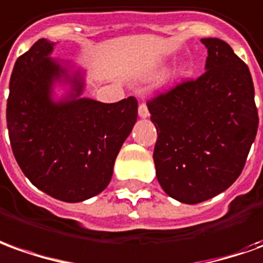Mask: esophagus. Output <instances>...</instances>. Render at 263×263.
I'll return each mask as SVG.
<instances>
[{"mask_svg": "<svg viewBox=\"0 0 263 263\" xmlns=\"http://www.w3.org/2000/svg\"><path fill=\"white\" fill-rule=\"evenodd\" d=\"M139 116H140L142 119L149 117V108L146 106V103H142V104L139 106Z\"/></svg>", "mask_w": 263, "mask_h": 263, "instance_id": "esophagus-1", "label": "esophagus"}]
</instances>
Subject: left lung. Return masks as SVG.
I'll return each instance as SVG.
<instances>
[{
  "instance_id": "left-lung-1",
  "label": "left lung",
  "mask_w": 263,
  "mask_h": 263,
  "mask_svg": "<svg viewBox=\"0 0 263 263\" xmlns=\"http://www.w3.org/2000/svg\"><path fill=\"white\" fill-rule=\"evenodd\" d=\"M202 44L206 71L147 101L157 130V180L187 204L216 196L238 179L259 123L248 66L219 38H202Z\"/></svg>"
}]
</instances>
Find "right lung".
<instances>
[{
    "label": "right lung",
    "instance_id": "right-lung-1",
    "mask_svg": "<svg viewBox=\"0 0 263 263\" xmlns=\"http://www.w3.org/2000/svg\"><path fill=\"white\" fill-rule=\"evenodd\" d=\"M41 38L18 57L10 79L7 127L18 166L35 187L63 202H83L107 187L114 160L137 120V100L80 99L84 81L48 55ZM64 78L72 91L54 102L51 90Z\"/></svg>",
    "mask_w": 263,
    "mask_h": 263
}]
</instances>
